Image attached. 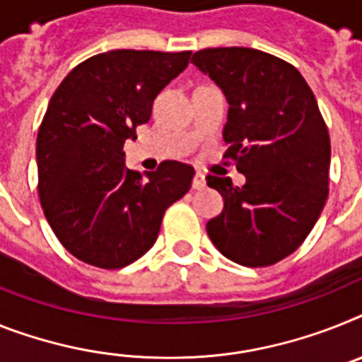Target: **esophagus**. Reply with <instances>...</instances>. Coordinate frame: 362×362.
Segmentation results:
<instances>
[{"mask_svg": "<svg viewBox=\"0 0 362 362\" xmlns=\"http://www.w3.org/2000/svg\"><path fill=\"white\" fill-rule=\"evenodd\" d=\"M206 186V176L202 173H197L195 178H193V189H204Z\"/></svg>", "mask_w": 362, "mask_h": 362, "instance_id": "1", "label": "esophagus"}]
</instances>
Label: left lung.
I'll return each instance as SVG.
<instances>
[{
	"mask_svg": "<svg viewBox=\"0 0 362 362\" xmlns=\"http://www.w3.org/2000/svg\"><path fill=\"white\" fill-rule=\"evenodd\" d=\"M191 62L226 95L224 158L247 178L238 187L206 176L224 200L206 232L233 263L274 265L305 241L329 191V134L315 93L293 64L250 47L200 49Z\"/></svg>",
	"mask_w": 362,
	"mask_h": 362,
	"instance_id": "1",
	"label": "left lung"
}]
</instances>
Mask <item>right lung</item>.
Wrapping results in <instances>:
<instances>
[{
	"instance_id": "right-lung-1",
	"label": "right lung",
	"mask_w": 362,
	"mask_h": 362,
	"mask_svg": "<svg viewBox=\"0 0 362 362\" xmlns=\"http://www.w3.org/2000/svg\"><path fill=\"white\" fill-rule=\"evenodd\" d=\"M191 51L115 49L84 60L51 97L36 138L38 195L62 247L88 265L123 269L156 243L165 209L195 176L167 160L145 176L124 167L153 103Z\"/></svg>"
}]
</instances>
